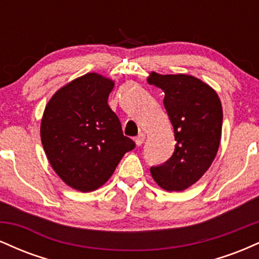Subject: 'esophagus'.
Masks as SVG:
<instances>
[{
  "instance_id": "34e87169",
  "label": "esophagus",
  "mask_w": 259,
  "mask_h": 259,
  "mask_svg": "<svg viewBox=\"0 0 259 259\" xmlns=\"http://www.w3.org/2000/svg\"><path fill=\"white\" fill-rule=\"evenodd\" d=\"M144 141H145V134L144 133H140L139 135L135 138L136 145H138V146H141V145L144 144Z\"/></svg>"
}]
</instances>
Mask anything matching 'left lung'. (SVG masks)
I'll return each instance as SVG.
<instances>
[{"label":"left lung","mask_w":259,"mask_h":259,"mask_svg":"<svg viewBox=\"0 0 259 259\" xmlns=\"http://www.w3.org/2000/svg\"><path fill=\"white\" fill-rule=\"evenodd\" d=\"M148 84L164 92L163 103L177 141L170 158L151 167V174L164 190L183 191L206 173L218 152L223 124L221 100L212 88L185 74L152 72Z\"/></svg>","instance_id":"1"}]
</instances>
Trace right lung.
Masks as SVG:
<instances>
[{
    "instance_id": "add662e5",
    "label": "right lung",
    "mask_w": 259,
    "mask_h": 259,
    "mask_svg": "<svg viewBox=\"0 0 259 259\" xmlns=\"http://www.w3.org/2000/svg\"><path fill=\"white\" fill-rule=\"evenodd\" d=\"M113 86L99 74H86L56 92L45 108V152L59 178L79 191L102 186L124 154L135 148L108 106Z\"/></svg>"
}]
</instances>
